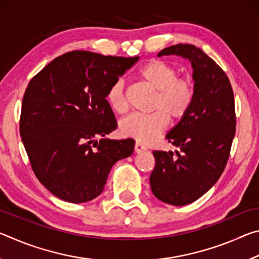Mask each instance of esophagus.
<instances>
[{
  "instance_id": "esophagus-1",
  "label": "esophagus",
  "mask_w": 259,
  "mask_h": 259,
  "mask_svg": "<svg viewBox=\"0 0 259 259\" xmlns=\"http://www.w3.org/2000/svg\"><path fill=\"white\" fill-rule=\"evenodd\" d=\"M145 150H146V147L144 146L142 143L136 142V144H135V152L136 153H142V152H144Z\"/></svg>"
}]
</instances>
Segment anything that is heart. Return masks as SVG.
Listing matches in <instances>:
<instances>
[{
  "mask_svg": "<svg viewBox=\"0 0 259 259\" xmlns=\"http://www.w3.org/2000/svg\"><path fill=\"white\" fill-rule=\"evenodd\" d=\"M177 68L168 61L153 59L143 65L138 77L156 91L151 114H133L120 122V133L140 143H150L163 133L169 120L178 122L190 112L194 102V84L190 77L177 76ZM107 103L115 113L123 114L128 109L125 84L117 78L108 88Z\"/></svg>",
  "mask_w": 259,
  "mask_h": 259,
  "instance_id": "obj_1",
  "label": "heart"
}]
</instances>
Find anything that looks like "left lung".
I'll list each match as a JSON object with an SVG mask.
<instances>
[{"mask_svg": "<svg viewBox=\"0 0 259 259\" xmlns=\"http://www.w3.org/2000/svg\"><path fill=\"white\" fill-rule=\"evenodd\" d=\"M187 58L193 67L195 97L187 115L166 135L174 152L154 151L150 177L162 202L185 205L207 193L221 177L235 135L234 94L225 72L193 45H175L159 52Z\"/></svg>", "mask_w": 259, "mask_h": 259, "instance_id": "1", "label": "left lung"}]
</instances>
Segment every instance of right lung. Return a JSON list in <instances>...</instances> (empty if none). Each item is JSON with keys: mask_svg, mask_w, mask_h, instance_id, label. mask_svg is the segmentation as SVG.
Segmentation results:
<instances>
[{"mask_svg": "<svg viewBox=\"0 0 259 259\" xmlns=\"http://www.w3.org/2000/svg\"><path fill=\"white\" fill-rule=\"evenodd\" d=\"M138 59L75 50L29 81L21 140L35 176L57 198L71 203L97 198L113 164L133 154L134 139H96L115 130L107 90Z\"/></svg>", "mask_w": 259, "mask_h": 259, "instance_id": "1", "label": "right lung"}]
</instances>
